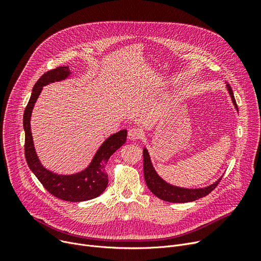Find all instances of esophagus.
<instances>
[{
  "label": "esophagus",
  "mask_w": 261,
  "mask_h": 261,
  "mask_svg": "<svg viewBox=\"0 0 261 261\" xmlns=\"http://www.w3.org/2000/svg\"><path fill=\"white\" fill-rule=\"evenodd\" d=\"M143 136H144V133L139 128H131L128 132V138H129V140H132V141L140 140L143 138Z\"/></svg>",
  "instance_id": "1"
}]
</instances>
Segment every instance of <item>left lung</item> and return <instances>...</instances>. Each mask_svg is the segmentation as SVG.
Here are the masks:
<instances>
[{
	"label": "left lung",
	"mask_w": 261,
	"mask_h": 261,
	"mask_svg": "<svg viewBox=\"0 0 261 261\" xmlns=\"http://www.w3.org/2000/svg\"><path fill=\"white\" fill-rule=\"evenodd\" d=\"M226 84V89L227 92L230 96L232 105L235 106L236 110L238 111V107L234 97V94H232V90L230 86ZM143 156H144V176H145V181L150 189L151 193L160 198L161 200L171 202V203H186V202H191V201H196L202 197L207 196L211 191H213L217 185L220 182L222 179V176L219 177V179L214 182L213 184L206 186V187H200V188H186V187H180V186H175L172 185L165 180L161 177L156 170L154 169L151 159H150L148 149L145 147L143 149Z\"/></svg>",
	"instance_id": "obj_1"
}]
</instances>
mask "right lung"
Returning <instances> with one entry per match:
<instances>
[{
  "mask_svg": "<svg viewBox=\"0 0 261 261\" xmlns=\"http://www.w3.org/2000/svg\"><path fill=\"white\" fill-rule=\"evenodd\" d=\"M72 72L68 66H59L43 74L36 82L31 99L27 103L24 116L23 127L25 131V159L30 169L38 177L49 194L56 198L68 202H82L100 196L108 186V174L106 164L118 148L127 140V130L123 129L111 134L100 145L94 154L91 163L84 170L72 174H58L46 169L41 164L34 146L31 129V117L35 103L43 87L55 81H62L70 78Z\"/></svg>",
  "mask_w": 261,
  "mask_h": 261,
  "instance_id": "right-lung-1",
  "label": "right lung"
}]
</instances>
